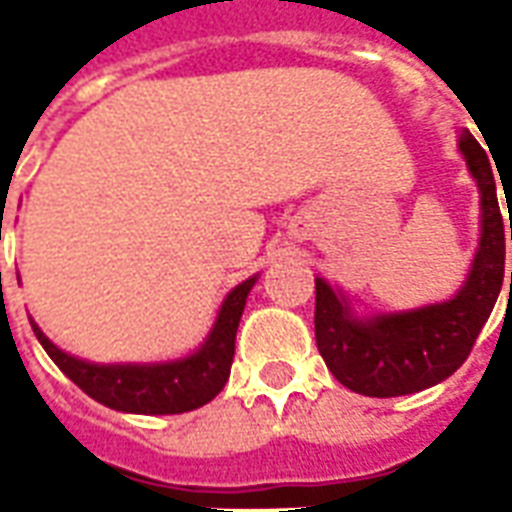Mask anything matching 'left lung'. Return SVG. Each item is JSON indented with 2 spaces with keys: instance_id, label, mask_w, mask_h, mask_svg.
Listing matches in <instances>:
<instances>
[{
  "instance_id": "1",
  "label": "left lung",
  "mask_w": 512,
  "mask_h": 512,
  "mask_svg": "<svg viewBox=\"0 0 512 512\" xmlns=\"http://www.w3.org/2000/svg\"><path fill=\"white\" fill-rule=\"evenodd\" d=\"M458 150L480 186V246L469 277L450 301L419 310L356 318L343 293L315 279V343L334 378L367 397L411 395L450 378L472 354L477 334L494 310L505 279V238L491 158L469 131ZM505 189V183H502ZM507 208L510 194L505 189ZM512 293V271H510Z\"/></svg>"
}]
</instances>
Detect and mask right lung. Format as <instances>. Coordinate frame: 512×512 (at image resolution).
Here are the masks:
<instances>
[{
    "label": "right lung",
    "mask_w": 512,
    "mask_h": 512,
    "mask_svg": "<svg viewBox=\"0 0 512 512\" xmlns=\"http://www.w3.org/2000/svg\"><path fill=\"white\" fill-rule=\"evenodd\" d=\"M246 279L235 285L219 307L208 340L191 356L158 365H93L76 356L65 354L32 323V332L46 348L51 362L82 392L104 403L106 408L126 414H183L211 403L230 378V365L235 356V332L241 323L246 296L255 285Z\"/></svg>",
    "instance_id": "1"
}]
</instances>
